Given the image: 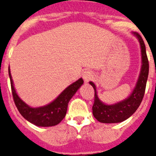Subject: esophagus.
I'll return each mask as SVG.
<instances>
[{
  "instance_id": "esophagus-1",
  "label": "esophagus",
  "mask_w": 156,
  "mask_h": 156,
  "mask_svg": "<svg viewBox=\"0 0 156 156\" xmlns=\"http://www.w3.org/2000/svg\"><path fill=\"white\" fill-rule=\"evenodd\" d=\"M83 79L84 80V81L88 82L89 80H92L93 79V77H94V74H93V72L92 71H84L83 72Z\"/></svg>"
}]
</instances>
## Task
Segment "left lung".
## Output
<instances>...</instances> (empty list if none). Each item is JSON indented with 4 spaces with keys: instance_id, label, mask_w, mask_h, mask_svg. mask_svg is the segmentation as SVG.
I'll use <instances>...</instances> for the list:
<instances>
[{
    "instance_id": "8db88e82",
    "label": "left lung",
    "mask_w": 156,
    "mask_h": 156,
    "mask_svg": "<svg viewBox=\"0 0 156 156\" xmlns=\"http://www.w3.org/2000/svg\"><path fill=\"white\" fill-rule=\"evenodd\" d=\"M132 34L138 39L139 43L141 49L142 65L136 84L131 93L127 98L113 104H105L100 100L98 95L96 84L92 81L89 82V84L93 86L95 92L94 104L93 105V114L94 118L100 122L118 123L126 120L136 111L143 101L149 72V63L146 52L145 44L143 38L139 34L135 32H132Z\"/></svg>"
}]
</instances>
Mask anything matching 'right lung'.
<instances>
[{
  "instance_id": "1",
  "label": "right lung",
  "mask_w": 156,
  "mask_h": 156,
  "mask_svg": "<svg viewBox=\"0 0 156 156\" xmlns=\"http://www.w3.org/2000/svg\"><path fill=\"white\" fill-rule=\"evenodd\" d=\"M11 88L14 103L19 113L28 122L41 127H47L58 125L63 120L67 113L68 102L76 94L77 90L84 84V80L80 78L76 81L67 87L59 95L51 102L43 106L31 107L23 101L16 92L13 79L9 69Z\"/></svg>"
}]
</instances>
